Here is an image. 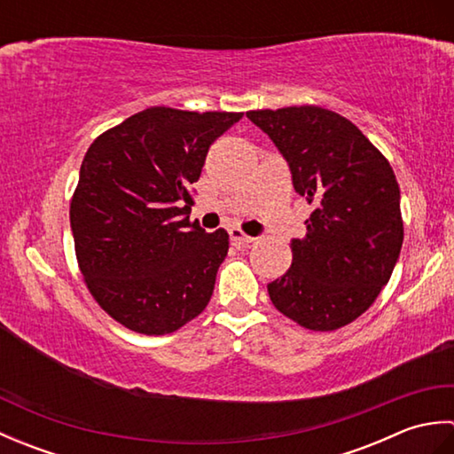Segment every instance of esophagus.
I'll return each instance as SVG.
<instances>
[{
    "mask_svg": "<svg viewBox=\"0 0 454 454\" xmlns=\"http://www.w3.org/2000/svg\"><path fill=\"white\" fill-rule=\"evenodd\" d=\"M230 239H232L234 246H249L255 238L246 236L242 230H238V228H230Z\"/></svg>",
    "mask_w": 454,
    "mask_h": 454,
    "instance_id": "1",
    "label": "esophagus"
}]
</instances>
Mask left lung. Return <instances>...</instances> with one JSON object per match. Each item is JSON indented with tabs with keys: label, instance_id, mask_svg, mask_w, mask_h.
Here are the masks:
<instances>
[{
	"label": "left lung",
	"instance_id": "left-lung-1",
	"mask_svg": "<svg viewBox=\"0 0 454 454\" xmlns=\"http://www.w3.org/2000/svg\"><path fill=\"white\" fill-rule=\"evenodd\" d=\"M293 173L314 210L291 242L293 265L267 285L275 308L298 325L333 332L380 294L403 242L400 187L388 160L341 114L314 105L246 113Z\"/></svg>",
	"mask_w": 454,
	"mask_h": 454
}]
</instances>
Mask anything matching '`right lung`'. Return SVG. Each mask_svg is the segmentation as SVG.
<instances>
[{"instance_id":"right-lung-1","label":"right lung","mask_w":454,"mask_h":454,"mask_svg":"<svg viewBox=\"0 0 454 454\" xmlns=\"http://www.w3.org/2000/svg\"><path fill=\"white\" fill-rule=\"evenodd\" d=\"M244 113L150 107L93 140L70 202L91 296L132 332L163 335L205 310L228 232L189 220L210 144Z\"/></svg>"}]
</instances>
